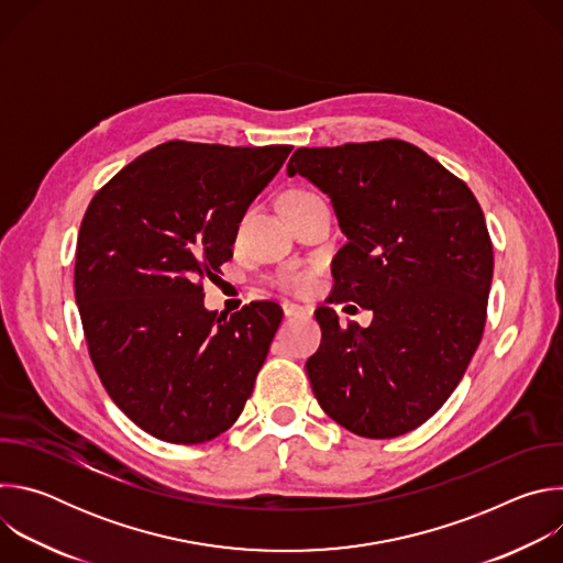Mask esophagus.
Masks as SVG:
<instances>
[{
  "label": "esophagus",
  "mask_w": 563,
  "mask_h": 563,
  "mask_svg": "<svg viewBox=\"0 0 563 563\" xmlns=\"http://www.w3.org/2000/svg\"><path fill=\"white\" fill-rule=\"evenodd\" d=\"M283 311H285L287 318H291V316H307V313H309L307 307L296 305V302H285V305H283Z\"/></svg>",
  "instance_id": "esophagus-1"
}]
</instances>
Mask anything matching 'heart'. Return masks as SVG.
<instances>
[{
  "mask_svg": "<svg viewBox=\"0 0 563 563\" xmlns=\"http://www.w3.org/2000/svg\"><path fill=\"white\" fill-rule=\"evenodd\" d=\"M309 196H313V194H309V191H294V194L287 198V205H289V202L305 200V198H309ZM287 285H289L291 289L302 291V289L309 287V276H307V274H291V276L287 278Z\"/></svg>",
  "mask_w": 563,
  "mask_h": 563,
  "instance_id": "heart-1",
  "label": "heart"
}]
</instances>
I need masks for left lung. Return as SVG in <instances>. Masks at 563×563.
Listing matches in <instances>:
<instances>
[{
  "mask_svg": "<svg viewBox=\"0 0 563 563\" xmlns=\"http://www.w3.org/2000/svg\"><path fill=\"white\" fill-rule=\"evenodd\" d=\"M289 176L328 194L347 245L332 302L372 309L341 328L318 307L323 339L305 369L318 406L367 439L426 423L463 378L486 328L493 243L474 194L404 140L294 151Z\"/></svg>",
  "mask_w": 563,
  "mask_h": 563,
  "instance_id": "left-lung-1",
  "label": "left lung"
}]
</instances>
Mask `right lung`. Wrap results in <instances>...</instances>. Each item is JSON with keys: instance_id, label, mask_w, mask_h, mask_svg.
<instances>
[{"instance_id": "add662e5", "label": "right lung", "mask_w": 563, "mask_h": 563, "mask_svg": "<svg viewBox=\"0 0 563 563\" xmlns=\"http://www.w3.org/2000/svg\"><path fill=\"white\" fill-rule=\"evenodd\" d=\"M289 153L172 140L135 157L85 213L75 302L89 354L113 404L159 441H211L252 396L283 309L258 300L218 316L200 280L233 256L240 220Z\"/></svg>"}]
</instances>
